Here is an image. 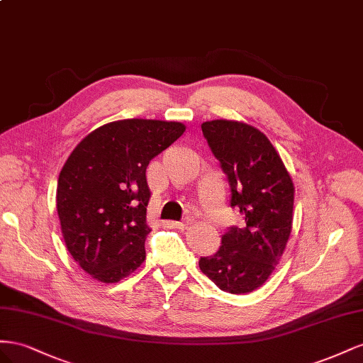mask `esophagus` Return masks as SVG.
Returning a JSON list of instances; mask_svg holds the SVG:
<instances>
[{
    "label": "esophagus",
    "mask_w": 363,
    "mask_h": 363,
    "mask_svg": "<svg viewBox=\"0 0 363 363\" xmlns=\"http://www.w3.org/2000/svg\"><path fill=\"white\" fill-rule=\"evenodd\" d=\"M172 225L174 228H178V230H187L189 225H190V220H184V222H172Z\"/></svg>",
    "instance_id": "esophagus-1"
}]
</instances>
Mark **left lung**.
<instances>
[{"label": "left lung", "instance_id": "obj_1", "mask_svg": "<svg viewBox=\"0 0 363 363\" xmlns=\"http://www.w3.org/2000/svg\"><path fill=\"white\" fill-rule=\"evenodd\" d=\"M201 128L228 178L230 203L245 222L228 228L219 251L201 257L199 267L223 292H252L281 260L292 231L294 182L258 129L233 120L205 121Z\"/></svg>", "mask_w": 363, "mask_h": 363}]
</instances>
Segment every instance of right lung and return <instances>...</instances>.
Returning <instances> with one entry per match:
<instances>
[{
  "label": "right lung",
  "mask_w": 363,
  "mask_h": 363,
  "mask_svg": "<svg viewBox=\"0 0 363 363\" xmlns=\"http://www.w3.org/2000/svg\"><path fill=\"white\" fill-rule=\"evenodd\" d=\"M184 130L178 121H112L82 140L62 167L56 191L62 235L97 281L117 283L146 258V169Z\"/></svg>",
  "instance_id": "add662e5"
}]
</instances>
